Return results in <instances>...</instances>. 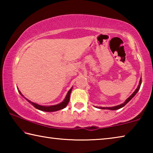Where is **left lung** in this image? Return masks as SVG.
Here are the masks:
<instances>
[{
    "mask_svg": "<svg viewBox=\"0 0 153 153\" xmlns=\"http://www.w3.org/2000/svg\"><path fill=\"white\" fill-rule=\"evenodd\" d=\"M141 84H142V79H140V82H139V85H138V88H137L136 89V90L135 91H134V92H133V94H131L130 97H129L128 99H126V100L125 101V102H123V104H121V105H117V106H115V107H100V108H101V109H109V110H117V109H119V108H122L123 107H124V106H125L127 103H128L129 100H130L131 98H132L134 96L136 95V94L137 92H138V90H139V89H140V85H141Z\"/></svg>",
    "mask_w": 153,
    "mask_h": 153,
    "instance_id": "1",
    "label": "left lung"
}]
</instances>
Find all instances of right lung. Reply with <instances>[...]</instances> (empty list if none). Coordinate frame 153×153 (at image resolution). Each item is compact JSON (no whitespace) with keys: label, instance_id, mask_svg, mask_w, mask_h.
Wrapping results in <instances>:
<instances>
[{"label":"right lung","instance_id":"add662e5","mask_svg":"<svg viewBox=\"0 0 153 153\" xmlns=\"http://www.w3.org/2000/svg\"><path fill=\"white\" fill-rule=\"evenodd\" d=\"M71 90H72V88L69 90V92H67L66 97H65V100H63V101L61 102L60 104H58V105H56L47 106V107H46V106H41V105L36 104V103H33L32 102H31L30 100H27L26 98H25L27 100L28 102L31 103V104H32L33 106V107L37 108V109H39L40 111H46V112H53V111H56L63 109V108H64L65 107H66L67 104H68L69 101V97H70V94H71ZM19 92L21 94V95H22V94L21 93V92L20 91H19ZM23 97H24V96H23Z\"/></svg>","mask_w":153,"mask_h":153}]
</instances>
